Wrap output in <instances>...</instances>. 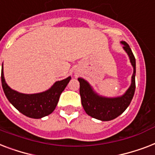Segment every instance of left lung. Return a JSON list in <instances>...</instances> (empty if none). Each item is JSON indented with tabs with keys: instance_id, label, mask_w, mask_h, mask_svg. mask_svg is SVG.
Masks as SVG:
<instances>
[{
	"instance_id": "1",
	"label": "left lung",
	"mask_w": 155,
	"mask_h": 155,
	"mask_svg": "<svg viewBox=\"0 0 155 155\" xmlns=\"http://www.w3.org/2000/svg\"><path fill=\"white\" fill-rule=\"evenodd\" d=\"M120 44H123L124 50L128 54L134 68L131 85L123 95L115 98L102 96L94 91L88 81L81 78H78L80 82V95L84 110L87 115L99 120L108 121L118 117L126 110L134 95L136 88V60L129 44L124 41H121Z\"/></svg>"
}]
</instances>
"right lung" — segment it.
<instances>
[{
    "label": "right lung",
    "mask_w": 155,
    "mask_h": 155,
    "mask_svg": "<svg viewBox=\"0 0 155 155\" xmlns=\"http://www.w3.org/2000/svg\"><path fill=\"white\" fill-rule=\"evenodd\" d=\"M71 77L57 81L48 90L36 94H23L11 89L5 80L3 64L2 84L5 96L13 106L27 117L40 119L48 116L55 110L60 95L70 81Z\"/></svg>",
    "instance_id": "1"
}]
</instances>
